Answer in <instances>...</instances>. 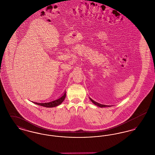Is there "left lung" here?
I'll list each match as a JSON object with an SVG mask.
<instances>
[{
  "label": "left lung",
  "instance_id": "obj_1",
  "mask_svg": "<svg viewBox=\"0 0 155 155\" xmlns=\"http://www.w3.org/2000/svg\"><path fill=\"white\" fill-rule=\"evenodd\" d=\"M89 99H90L92 103H94V104H95L96 106L100 107H110L111 106L110 105V106H109V105H104V104H100V103L96 102L95 101H94V100H92V99L91 98H90V97H89Z\"/></svg>",
  "mask_w": 155,
  "mask_h": 155
}]
</instances>
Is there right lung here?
Instances as JSON below:
<instances>
[{"label": "right lung", "instance_id": "obj_1", "mask_svg": "<svg viewBox=\"0 0 155 155\" xmlns=\"http://www.w3.org/2000/svg\"><path fill=\"white\" fill-rule=\"evenodd\" d=\"M66 92H64V94L61 96L60 97H59V99H56V100H54L53 101H51L50 102H47V103H37V102H32L33 103L38 104V105H39V106H44L45 107H56V106H59V104H60L61 103H62L65 97L66 96Z\"/></svg>", "mask_w": 155, "mask_h": 155}]
</instances>
